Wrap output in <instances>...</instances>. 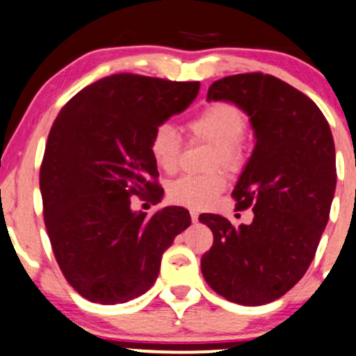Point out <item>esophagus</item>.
Returning a JSON list of instances; mask_svg holds the SVG:
<instances>
[{
  "label": "esophagus",
  "mask_w": 356,
  "mask_h": 356,
  "mask_svg": "<svg viewBox=\"0 0 356 356\" xmlns=\"http://www.w3.org/2000/svg\"><path fill=\"white\" fill-rule=\"evenodd\" d=\"M191 220H193V222H197V220H199V213L197 211H191Z\"/></svg>",
  "instance_id": "esophagus-1"
}]
</instances>
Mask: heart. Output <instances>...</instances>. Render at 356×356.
I'll list each match as a JSON object with an SVG mask.
<instances>
[{
    "label": "heart",
    "mask_w": 356,
    "mask_h": 356,
    "mask_svg": "<svg viewBox=\"0 0 356 356\" xmlns=\"http://www.w3.org/2000/svg\"><path fill=\"white\" fill-rule=\"evenodd\" d=\"M247 116L232 103H213L187 123V130L194 138L204 140L214 145L211 167H222L226 170H238L243 163L241 140L247 134ZM152 160L165 174L179 169L182 155V142L170 124H159L152 131L148 142ZM226 187L221 174L184 175L169 186L167 194L174 204L191 209H202L216 199Z\"/></svg>",
    "instance_id": "obj_1"
}]
</instances>
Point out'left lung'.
I'll return each mask as SVG.
<instances>
[{"label":"left lung","instance_id":"left-lung-1","mask_svg":"<svg viewBox=\"0 0 356 356\" xmlns=\"http://www.w3.org/2000/svg\"><path fill=\"white\" fill-rule=\"evenodd\" d=\"M208 101H232L250 116L255 148L232 196L255 216L233 226L201 214L214 236L201 270L225 299L261 306L291 291L314 259L337 187L333 135L314 101L270 74L214 81Z\"/></svg>","mask_w":356,"mask_h":356}]
</instances>
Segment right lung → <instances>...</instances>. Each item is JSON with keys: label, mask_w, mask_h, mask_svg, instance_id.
Segmentation results:
<instances>
[{"label": "right lung", "mask_w": 356, "mask_h": 356, "mask_svg": "<svg viewBox=\"0 0 356 356\" xmlns=\"http://www.w3.org/2000/svg\"><path fill=\"white\" fill-rule=\"evenodd\" d=\"M199 83L113 74L89 84L60 109L40 165L44 220L65 280L84 299L121 304L154 286L189 211L167 206L152 216L131 211L138 196L162 197L148 142L184 111Z\"/></svg>", "instance_id": "obj_1"}]
</instances>
